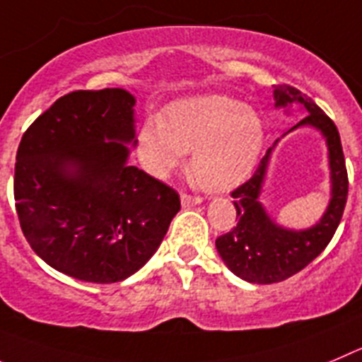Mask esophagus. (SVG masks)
I'll return each instance as SVG.
<instances>
[{
    "instance_id": "obj_1",
    "label": "esophagus",
    "mask_w": 362,
    "mask_h": 362,
    "mask_svg": "<svg viewBox=\"0 0 362 362\" xmlns=\"http://www.w3.org/2000/svg\"><path fill=\"white\" fill-rule=\"evenodd\" d=\"M180 202H182V207H193V205L202 204V197H193V194L184 193L180 197Z\"/></svg>"
}]
</instances>
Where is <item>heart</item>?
I'll return each mask as SVG.
<instances>
[{
    "instance_id": "obj_1",
    "label": "heart",
    "mask_w": 362,
    "mask_h": 362,
    "mask_svg": "<svg viewBox=\"0 0 362 362\" xmlns=\"http://www.w3.org/2000/svg\"><path fill=\"white\" fill-rule=\"evenodd\" d=\"M139 155L149 173L165 177L191 151L189 173L211 193L242 184L259 158L265 129L259 115L226 95L178 100L164 119L139 129Z\"/></svg>"
}]
</instances>
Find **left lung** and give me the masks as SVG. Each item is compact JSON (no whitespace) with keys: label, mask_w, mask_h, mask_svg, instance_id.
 Segmentation results:
<instances>
[{"label":"left lung","mask_w":362,"mask_h":362,"mask_svg":"<svg viewBox=\"0 0 362 362\" xmlns=\"http://www.w3.org/2000/svg\"><path fill=\"white\" fill-rule=\"evenodd\" d=\"M274 99L276 108H291L292 104H299L307 110V117L288 132L310 126L325 136L328 146L332 197L321 220L308 229L294 230L276 223L259 202L270 153L276 144L269 148L252 177L230 193L238 221L229 233L216 238V250L233 274L258 285L283 281L298 274L312 259L317 258L337 230L348 197L346 164L334 120L310 97L291 84H278Z\"/></svg>","instance_id":"obj_1"}]
</instances>
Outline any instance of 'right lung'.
I'll return each instance as SVG.
<instances>
[{"mask_svg":"<svg viewBox=\"0 0 362 362\" xmlns=\"http://www.w3.org/2000/svg\"><path fill=\"white\" fill-rule=\"evenodd\" d=\"M133 106L122 88L71 92L19 142L14 200L23 234L45 263L81 281L135 274L180 211L173 187L128 164Z\"/></svg>","mask_w":362,"mask_h":362,"instance_id":"add662e5","label":"right lung"}]
</instances>
